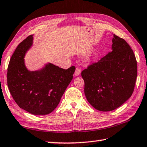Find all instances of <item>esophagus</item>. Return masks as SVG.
Returning <instances> with one entry per match:
<instances>
[{"mask_svg":"<svg viewBox=\"0 0 147 147\" xmlns=\"http://www.w3.org/2000/svg\"><path fill=\"white\" fill-rule=\"evenodd\" d=\"M80 73H81V69H80V68L79 67H77L76 68L75 72H74V76H79Z\"/></svg>","mask_w":147,"mask_h":147,"instance_id":"esophagus-1","label":"esophagus"}]
</instances>
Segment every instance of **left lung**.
I'll use <instances>...</instances> for the list:
<instances>
[{"label":"left lung","mask_w":147,"mask_h":147,"mask_svg":"<svg viewBox=\"0 0 147 147\" xmlns=\"http://www.w3.org/2000/svg\"><path fill=\"white\" fill-rule=\"evenodd\" d=\"M111 52L82 72L88 102L101 111L120 107L133 94L137 62L130 46L114 34Z\"/></svg>","instance_id":"obj_1"}]
</instances>
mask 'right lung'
Returning a JSON list of instances; mask_svg holds the SVG:
<instances>
[{
	"label": "right lung",
	"instance_id": "obj_1",
	"mask_svg": "<svg viewBox=\"0 0 147 147\" xmlns=\"http://www.w3.org/2000/svg\"><path fill=\"white\" fill-rule=\"evenodd\" d=\"M32 43L30 35L16 48L8 65L7 86L20 108L36 115H45L58 106L76 68L64 69L48 63L39 70H28L24 57Z\"/></svg>",
	"mask_w": 147,
	"mask_h": 147
}]
</instances>
